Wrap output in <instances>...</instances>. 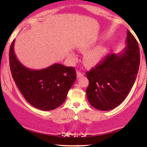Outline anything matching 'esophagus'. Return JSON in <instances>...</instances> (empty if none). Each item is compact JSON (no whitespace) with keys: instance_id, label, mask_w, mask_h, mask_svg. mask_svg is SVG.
Segmentation results:
<instances>
[{"instance_id":"obj_1","label":"esophagus","mask_w":147,"mask_h":147,"mask_svg":"<svg viewBox=\"0 0 147 147\" xmlns=\"http://www.w3.org/2000/svg\"><path fill=\"white\" fill-rule=\"evenodd\" d=\"M84 75V73H82V72H79V71H77V77H83V76Z\"/></svg>"}]
</instances>
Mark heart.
Instances as JSON below:
<instances>
[{
    "label": "heart",
    "instance_id": "1",
    "mask_svg": "<svg viewBox=\"0 0 147 147\" xmlns=\"http://www.w3.org/2000/svg\"><path fill=\"white\" fill-rule=\"evenodd\" d=\"M90 48V45H84L79 47V50L82 51H86ZM104 50L102 48H99L92 49L90 51L87 52L85 54L84 57V62L88 66H92L95 65L102 59L104 56Z\"/></svg>",
    "mask_w": 147,
    "mask_h": 147
}]
</instances>
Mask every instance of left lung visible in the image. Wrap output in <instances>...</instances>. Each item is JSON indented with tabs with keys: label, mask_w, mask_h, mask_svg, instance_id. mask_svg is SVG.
I'll return each instance as SVG.
<instances>
[{
	"label": "left lung",
	"mask_w": 147,
	"mask_h": 147,
	"mask_svg": "<svg viewBox=\"0 0 147 147\" xmlns=\"http://www.w3.org/2000/svg\"><path fill=\"white\" fill-rule=\"evenodd\" d=\"M126 43L122 52L108 55L86 73L89 81L88 100L97 110L109 111L119 106L135 83L140 55L138 41L129 30Z\"/></svg>",
	"instance_id": "8db88e82"
}]
</instances>
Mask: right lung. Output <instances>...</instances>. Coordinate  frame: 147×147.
<instances>
[{"instance_id": "right-lung-1", "label": "right lung", "mask_w": 147, "mask_h": 147, "mask_svg": "<svg viewBox=\"0 0 147 147\" xmlns=\"http://www.w3.org/2000/svg\"><path fill=\"white\" fill-rule=\"evenodd\" d=\"M14 42L15 40L9 48L10 70L27 102L42 111H51L60 106L77 79L75 68L60 63L41 70L26 68L16 58Z\"/></svg>"}]
</instances>
